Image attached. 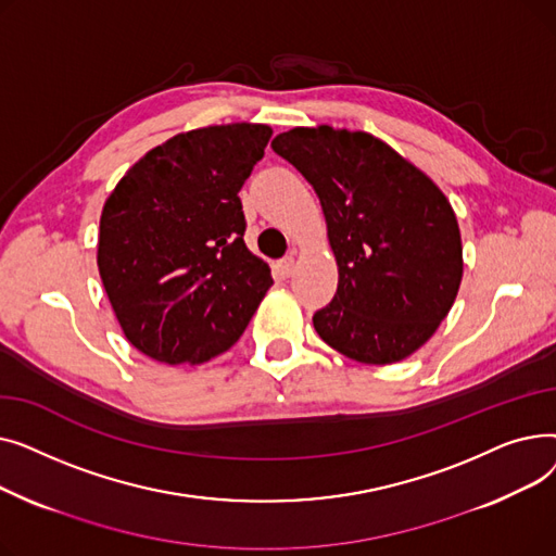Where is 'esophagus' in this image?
<instances>
[{
  "mask_svg": "<svg viewBox=\"0 0 556 556\" xmlns=\"http://www.w3.org/2000/svg\"><path fill=\"white\" fill-rule=\"evenodd\" d=\"M279 273L283 275V277H290L295 273V256L293 254H288V256H283L281 261H279Z\"/></svg>",
  "mask_w": 556,
  "mask_h": 556,
  "instance_id": "obj_1",
  "label": "esophagus"
}]
</instances>
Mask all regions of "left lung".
<instances>
[{
  "label": "left lung",
  "instance_id": "obj_1",
  "mask_svg": "<svg viewBox=\"0 0 556 556\" xmlns=\"http://www.w3.org/2000/svg\"><path fill=\"white\" fill-rule=\"evenodd\" d=\"M273 151L313 185L338 261L336 298L313 315L319 338L367 365L417 352L462 281V239L446 195L367 132L295 128L277 135Z\"/></svg>",
  "mask_w": 556,
  "mask_h": 556
}]
</instances>
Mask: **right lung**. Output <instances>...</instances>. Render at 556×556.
<instances>
[{"instance_id": "obj_1", "label": "right lung", "mask_w": 556, "mask_h": 556, "mask_svg": "<svg viewBox=\"0 0 556 556\" xmlns=\"http://www.w3.org/2000/svg\"><path fill=\"white\" fill-rule=\"evenodd\" d=\"M270 137L261 124L175 135L105 200L99 273L141 354L195 365L243 336L273 275L245 248L239 191Z\"/></svg>"}]
</instances>
